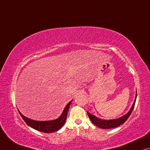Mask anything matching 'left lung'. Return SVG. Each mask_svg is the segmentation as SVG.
Masks as SVG:
<instances>
[{"label": "left lung", "mask_w": 150, "mask_h": 150, "mask_svg": "<svg viewBox=\"0 0 150 150\" xmlns=\"http://www.w3.org/2000/svg\"><path fill=\"white\" fill-rule=\"evenodd\" d=\"M136 97H137V94H136ZM135 101H136V98L135 100H134L133 105L130 109V110L129 111V112L128 113H126L125 115L122 116L120 118H117V119H115V120H103L99 119V118L96 117L94 115L90 114V113H88L87 111V113L88 115V116L90 117V120H91V122L93 123L94 125H96V126H98L99 128H103V129H109V128H115L119 126L121 124H124L126 120H128V118L129 117V116L131 114L132 110H133L134 105H135Z\"/></svg>", "instance_id": "1"}]
</instances>
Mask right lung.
Wrapping results in <instances>:
<instances>
[{
    "instance_id": "right-lung-1",
    "label": "right lung",
    "mask_w": 150,
    "mask_h": 150,
    "mask_svg": "<svg viewBox=\"0 0 150 150\" xmlns=\"http://www.w3.org/2000/svg\"><path fill=\"white\" fill-rule=\"evenodd\" d=\"M71 103V101L69 102L65 107L60 117H58L56 120H51V121H36V120L29 119V118L24 116L20 111H19V113H20L22 119L27 124V125L30 126L34 129L39 130V131L45 132V133H50V132H56L59 129H60L62 127V126L64 125L65 122H66L67 113H68Z\"/></svg>"
}]
</instances>
